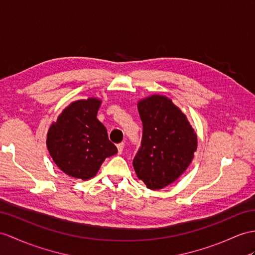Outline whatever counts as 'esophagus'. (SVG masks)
I'll use <instances>...</instances> for the list:
<instances>
[{
    "mask_svg": "<svg viewBox=\"0 0 255 255\" xmlns=\"http://www.w3.org/2000/svg\"><path fill=\"white\" fill-rule=\"evenodd\" d=\"M117 148H118V152L122 153L123 149H124V142H120V144H118V145H117Z\"/></svg>",
    "mask_w": 255,
    "mask_h": 255,
    "instance_id": "esophagus-1",
    "label": "esophagus"
}]
</instances>
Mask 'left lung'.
<instances>
[{"instance_id":"left-lung-1","label":"left lung","mask_w":255,"mask_h":255,"mask_svg":"<svg viewBox=\"0 0 255 255\" xmlns=\"http://www.w3.org/2000/svg\"><path fill=\"white\" fill-rule=\"evenodd\" d=\"M142 122L139 150L133 160L136 175L149 189L175 182L194 159L197 134L182 110L162 95H151L137 104Z\"/></svg>"}]
</instances>
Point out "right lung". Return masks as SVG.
Returning <instances> with one entry per match:
<instances>
[{
	"label": "right lung",
	"mask_w": 255,
	"mask_h": 255,
	"mask_svg": "<svg viewBox=\"0 0 255 255\" xmlns=\"http://www.w3.org/2000/svg\"><path fill=\"white\" fill-rule=\"evenodd\" d=\"M102 101L91 97L71 103L48 128L46 146L59 169L86 181L96 175L107 157L118 152L97 119Z\"/></svg>",
	"instance_id": "1"
}]
</instances>
